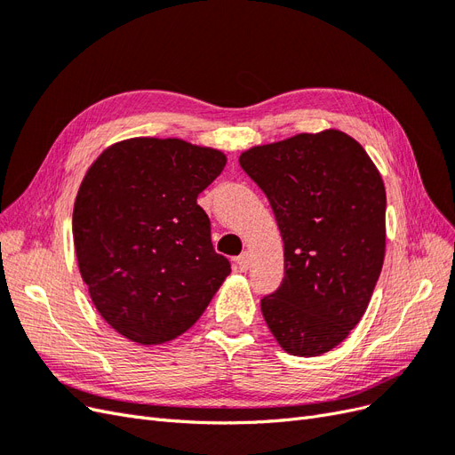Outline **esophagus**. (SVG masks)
<instances>
[{"mask_svg": "<svg viewBox=\"0 0 455 455\" xmlns=\"http://www.w3.org/2000/svg\"><path fill=\"white\" fill-rule=\"evenodd\" d=\"M235 264H237L239 271H246V269L251 267V254H249V252H243L241 256H237Z\"/></svg>", "mask_w": 455, "mask_h": 455, "instance_id": "34e87169", "label": "esophagus"}]
</instances>
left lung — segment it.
Returning <instances> with one entry per match:
<instances>
[{
  "label": "left lung",
  "instance_id": "left-lung-1",
  "mask_svg": "<svg viewBox=\"0 0 455 455\" xmlns=\"http://www.w3.org/2000/svg\"><path fill=\"white\" fill-rule=\"evenodd\" d=\"M269 199L284 243V279L261 315L291 355H323L370 304L385 256V186L364 148L328 129L241 154Z\"/></svg>",
  "mask_w": 455,
  "mask_h": 455
}]
</instances>
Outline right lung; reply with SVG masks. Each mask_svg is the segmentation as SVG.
Listing matches in <instances>:
<instances>
[{
    "instance_id": "1",
    "label": "right lung",
    "mask_w": 455,
    "mask_h": 455,
    "mask_svg": "<svg viewBox=\"0 0 455 455\" xmlns=\"http://www.w3.org/2000/svg\"><path fill=\"white\" fill-rule=\"evenodd\" d=\"M220 149L129 139L91 164L74 204L79 273L116 332L157 346L197 323L231 266L197 196L224 171Z\"/></svg>"
}]
</instances>
